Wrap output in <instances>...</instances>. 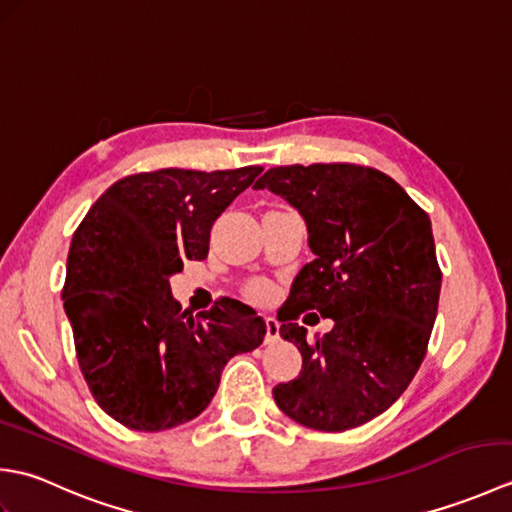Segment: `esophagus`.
I'll return each instance as SVG.
<instances>
[{
    "instance_id": "obj_1",
    "label": "esophagus",
    "mask_w": 512,
    "mask_h": 512,
    "mask_svg": "<svg viewBox=\"0 0 512 512\" xmlns=\"http://www.w3.org/2000/svg\"><path fill=\"white\" fill-rule=\"evenodd\" d=\"M279 339V321L275 317H266V343H275Z\"/></svg>"
}]
</instances>
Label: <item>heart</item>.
<instances>
[{"mask_svg": "<svg viewBox=\"0 0 512 512\" xmlns=\"http://www.w3.org/2000/svg\"><path fill=\"white\" fill-rule=\"evenodd\" d=\"M250 295H255V297L266 295V284H253V286H250Z\"/></svg>", "mask_w": 512, "mask_h": 512, "instance_id": "obj_1", "label": "heart"}]
</instances>
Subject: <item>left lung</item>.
I'll use <instances>...</instances> for the list:
<instances>
[{
  "mask_svg": "<svg viewBox=\"0 0 512 512\" xmlns=\"http://www.w3.org/2000/svg\"><path fill=\"white\" fill-rule=\"evenodd\" d=\"M253 189L295 206L314 253L279 310L303 365L273 389L277 407L310 429L361 427L394 405L427 354L442 286L429 215L383 171L343 162L268 169ZM303 309L335 328L308 342Z\"/></svg>",
  "mask_w": 512,
  "mask_h": 512,
  "instance_id": "8db88e82",
  "label": "left lung"
}]
</instances>
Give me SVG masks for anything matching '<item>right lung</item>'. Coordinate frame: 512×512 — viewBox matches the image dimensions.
Masks as SVG:
<instances>
[{
    "label": "right lung",
    "mask_w": 512,
    "mask_h": 512,
    "mask_svg": "<svg viewBox=\"0 0 512 512\" xmlns=\"http://www.w3.org/2000/svg\"><path fill=\"white\" fill-rule=\"evenodd\" d=\"M262 167L160 169L112 184L72 237L63 308L99 407L134 431L198 418L224 365L253 352L266 321L237 299L191 317L169 279L209 255L211 226Z\"/></svg>",
    "instance_id": "1"
}]
</instances>
